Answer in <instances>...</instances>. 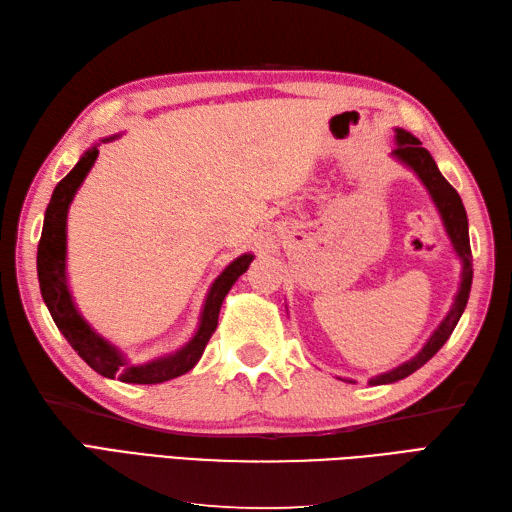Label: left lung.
<instances>
[{"label": "left lung", "mask_w": 512, "mask_h": 512, "mask_svg": "<svg viewBox=\"0 0 512 512\" xmlns=\"http://www.w3.org/2000/svg\"><path fill=\"white\" fill-rule=\"evenodd\" d=\"M395 141H397V148L392 150L390 154L399 163H403L406 168H410L414 174H417L419 181L427 189V194H430L438 213H441L443 227L449 235L451 246H454V251L460 259L462 272H460V288H458L454 303H451V310L441 320V325L434 329V334L430 336V340L423 344V349L417 355H414V358H410L408 362H403V364L392 368V371H386L382 375H375V377L368 379V384H371V386L399 382V379L412 375L414 371H419V368L427 360L434 358L436 351L441 349L443 344L449 340L451 331L456 329L462 312H465L467 301H469V292H471V281H473L471 246H469V220H467V211H465V205H462L458 192L445 181V176L441 174V170H438V165L432 159V154L421 146V141L417 137L408 133V130L395 128Z\"/></svg>", "instance_id": "1"}]
</instances>
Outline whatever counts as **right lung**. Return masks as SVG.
<instances>
[{"mask_svg":"<svg viewBox=\"0 0 512 512\" xmlns=\"http://www.w3.org/2000/svg\"><path fill=\"white\" fill-rule=\"evenodd\" d=\"M115 137L117 135L106 137L102 141H113ZM98 146L100 144L85 150L80 161L74 165V170L54 187L50 205L45 209L43 233L37 251L41 296L54 318L58 331H61L71 347H74V351H78L80 358L85 360L95 373L109 379H122L126 384H161L168 382V379L185 375L198 364L211 334L218 327V314L224 296L229 294L233 283L248 270L255 255L244 253L233 259L231 264L220 272L218 279L211 283L205 305H202L196 334L189 338L181 349L159 355V358L141 364L130 362L115 344L102 338L98 331L82 318L67 283V213L78 187L87 178L95 159H98Z\"/></svg>","mask_w":512,"mask_h":512,"instance_id":"right-lung-1","label":"right lung"}]
</instances>
